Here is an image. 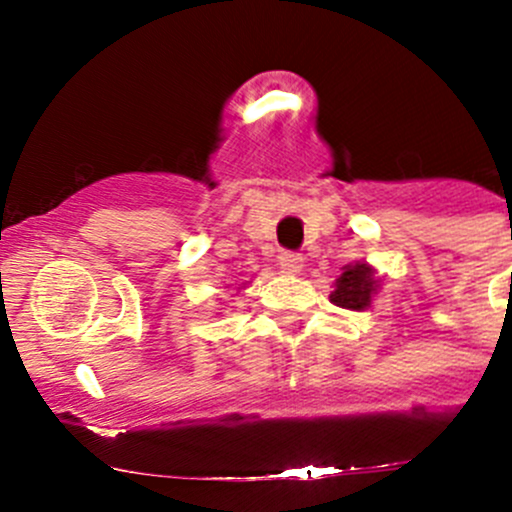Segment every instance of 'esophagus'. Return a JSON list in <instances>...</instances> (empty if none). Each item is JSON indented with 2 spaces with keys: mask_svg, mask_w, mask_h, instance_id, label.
<instances>
[{
  "mask_svg": "<svg viewBox=\"0 0 512 512\" xmlns=\"http://www.w3.org/2000/svg\"><path fill=\"white\" fill-rule=\"evenodd\" d=\"M280 267H282V272H287V275H297V272H302V267H304L302 255H297V252H282Z\"/></svg>",
  "mask_w": 512,
  "mask_h": 512,
  "instance_id": "1",
  "label": "esophagus"
}]
</instances>
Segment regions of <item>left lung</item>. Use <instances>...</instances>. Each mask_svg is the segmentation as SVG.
<instances>
[{
    "label": "left lung",
    "mask_w": 512,
    "mask_h": 512,
    "mask_svg": "<svg viewBox=\"0 0 512 512\" xmlns=\"http://www.w3.org/2000/svg\"><path fill=\"white\" fill-rule=\"evenodd\" d=\"M371 294H374V277L369 265H347L344 275L337 280V289L332 292V302L344 309H364L369 307Z\"/></svg>",
    "instance_id": "8db88e82"
}]
</instances>
